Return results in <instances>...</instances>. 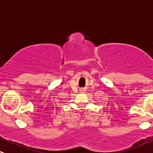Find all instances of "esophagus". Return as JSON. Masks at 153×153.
I'll return each mask as SVG.
<instances>
[{
  "label": "esophagus",
  "mask_w": 153,
  "mask_h": 153,
  "mask_svg": "<svg viewBox=\"0 0 153 153\" xmlns=\"http://www.w3.org/2000/svg\"><path fill=\"white\" fill-rule=\"evenodd\" d=\"M80 91H81V92H84V91H85V90H84V89H80Z\"/></svg>",
  "instance_id": "obj_1"
}]
</instances>
